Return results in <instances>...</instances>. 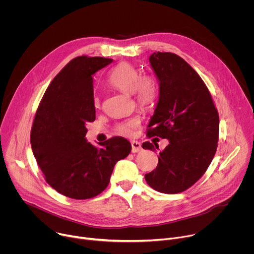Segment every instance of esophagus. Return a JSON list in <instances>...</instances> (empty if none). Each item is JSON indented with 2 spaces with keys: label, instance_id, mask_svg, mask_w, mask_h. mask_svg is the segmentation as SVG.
Returning a JSON list of instances; mask_svg holds the SVG:
<instances>
[{
  "label": "esophagus",
  "instance_id": "34e87169",
  "mask_svg": "<svg viewBox=\"0 0 254 254\" xmlns=\"http://www.w3.org/2000/svg\"><path fill=\"white\" fill-rule=\"evenodd\" d=\"M131 146H132V152L136 153V152H139L142 150L141 144L138 141H131Z\"/></svg>",
  "mask_w": 254,
  "mask_h": 254
}]
</instances>
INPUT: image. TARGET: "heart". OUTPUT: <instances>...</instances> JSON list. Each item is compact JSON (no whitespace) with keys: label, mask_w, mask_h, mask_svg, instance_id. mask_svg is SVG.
<instances>
[{"label":"heart","mask_w":254,"mask_h":254,"mask_svg":"<svg viewBox=\"0 0 254 254\" xmlns=\"http://www.w3.org/2000/svg\"><path fill=\"white\" fill-rule=\"evenodd\" d=\"M108 83L122 92L133 93L137 103L143 107L151 106L159 94V85L154 77L150 75L140 76L139 71L128 63H121L116 66L108 76ZM95 108L101 106V99L97 94L93 96ZM140 124L137 116L131 117L117 126V130L122 135H131L134 129Z\"/></svg>","instance_id":"1"}]
</instances>
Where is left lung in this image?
<instances>
[{"mask_svg": "<svg viewBox=\"0 0 254 254\" xmlns=\"http://www.w3.org/2000/svg\"><path fill=\"white\" fill-rule=\"evenodd\" d=\"M149 63L160 92L146 135L169 144L145 181L159 192L175 194L198 181L210 165L219 140V114L200 76L181 57L158 52L149 56ZM153 144L155 148L146 141L142 147L155 151L159 145Z\"/></svg>", "mask_w": 254, "mask_h": 254, "instance_id": "8db88e82", "label": "left lung"}]
</instances>
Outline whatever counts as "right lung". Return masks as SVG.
Listing matches in <instances>:
<instances>
[{
    "label": "right lung",
    "instance_id": "obj_1",
    "mask_svg": "<svg viewBox=\"0 0 254 254\" xmlns=\"http://www.w3.org/2000/svg\"><path fill=\"white\" fill-rule=\"evenodd\" d=\"M102 57L80 56L70 61L47 88L33 121L30 143L48 184L74 199H87L109 185L116 163L131 143L113 137L101 146L87 142L86 124L95 120V72L112 63Z\"/></svg>",
    "mask_w": 254,
    "mask_h": 254
}]
</instances>
